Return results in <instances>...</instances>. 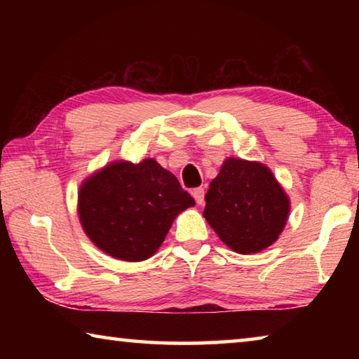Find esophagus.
<instances>
[{"label":"esophagus","mask_w":359,"mask_h":359,"mask_svg":"<svg viewBox=\"0 0 359 359\" xmlns=\"http://www.w3.org/2000/svg\"><path fill=\"white\" fill-rule=\"evenodd\" d=\"M191 194H193V198H194V201H196V204H199V205L204 204V188H201V187L194 188Z\"/></svg>","instance_id":"obj_1"}]
</instances>
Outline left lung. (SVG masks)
Instances as JSON below:
<instances>
[{"label": "left lung", "instance_id": "1", "mask_svg": "<svg viewBox=\"0 0 359 359\" xmlns=\"http://www.w3.org/2000/svg\"><path fill=\"white\" fill-rule=\"evenodd\" d=\"M203 215L231 250L258 253L274 244L290 214V199L269 168L226 158L205 193Z\"/></svg>", "mask_w": 359, "mask_h": 359}]
</instances>
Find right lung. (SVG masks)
I'll return each instance as SVG.
<instances>
[{
    "mask_svg": "<svg viewBox=\"0 0 359 359\" xmlns=\"http://www.w3.org/2000/svg\"><path fill=\"white\" fill-rule=\"evenodd\" d=\"M194 205L177 177L154 158L114 161L83 180L79 218L93 244L123 261H144L163 244L174 218Z\"/></svg>",
    "mask_w": 359,
    "mask_h": 359,
    "instance_id": "right-lung-1",
    "label": "right lung"
}]
</instances>
